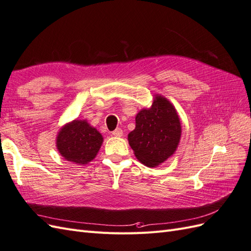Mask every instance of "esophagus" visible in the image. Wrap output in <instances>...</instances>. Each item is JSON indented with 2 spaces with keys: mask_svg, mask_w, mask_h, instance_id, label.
I'll return each mask as SVG.
<instances>
[{
  "mask_svg": "<svg viewBox=\"0 0 251 251\" xmlns=\"http://www.w3.org/2000/svg\"><path fill=\"white\" fill-rule=\"evenodd\" d=\"M112 135L115 136V137H121V136H123V130H121L120 127H117L116 130H114L112 132Z\"/></svg>",
  "mask_w": 251,
  "mask_h": 251,
  "instance_id": "34e87169",
  "label": "esophagus"
}]
</instances>
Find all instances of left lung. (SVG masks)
I'll return each instance as SVG.
<instances>
[{
    "label": "left lung",
    "instance_id": "left-lung-1",
    "mask_svg": "<svg viewBox=\"0 0 251 251\" xmlns=\"http://www.w3.org/2000/svg\"><path fill=\"white\" fill-rule=\"evenodd\" d=\"M135 130L127 140L138 160L154 168L176 151L181 137V124L174 105L161 95H156L151 107L136 115Z\"/></svg>",
    "mask_w": 251,
    "mask_h": 251
}]
</instances>
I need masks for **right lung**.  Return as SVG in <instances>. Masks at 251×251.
Here are the masks:
<instances>
[{
  "instance_id": "right-lung-1",
  "label": "right lung",
  "mask_w": 251,
  "mask_h": 251,
  "mask_svg": "<svg viewBox=\"0 0 251 251\" xmlns=\"http://www.w3.org/2000/svg\"><path fill=\"white\" fill-rule=\"evenodd\" d=\"M102 141L101 134L95 127L86 120L75 119L60 128L56 148L66 160L82 165L96 157Z\"/></svg>"
}]
</instances>
